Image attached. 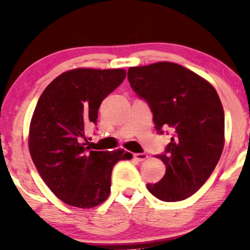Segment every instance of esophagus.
<instances>
[{"instance_id": "esophagus-1", "label": "esophagus", "mask_w": 250, "mask_h": 250, "mask_svg": "<svg viewBox=\"0 0 250 250\" xmlns=\"http://www.w3.org/2000/svg\"><path fill=\"white\" fill-rule=\"evenodd\" d=\"M133 157H134V160H137L138 162H143V161L147 160V155H146V153H134Z\"/></svg>"}]
</instances>
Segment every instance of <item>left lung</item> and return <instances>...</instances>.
<instances>
[{"label":"left lung","instance_id":"obj_1","mask_svg":"<svg viewBox=\"0 0 250 250\" xmlns=\"http://www.w3.org/2000/svg\"><path fill=\"white\" fill-rule=\"evenodd\" d=\"M128 80L148 103L156 129L174 134L165 155L158 183L147 190L158 200L178 202L192 196L208 180L225 144V117L215 88L191 70L170 62L129 67Z\"/></svg>","mask_w":250,"mask_h":250}]
</instances>
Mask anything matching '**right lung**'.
I'll return each instance as SVG.
<instances>
[{"label":"right lung","instance_id":"right-lung-1","mask_svg":"<svg viewBox=\"0 0 250 250\" xmlns=\"http://www.w3.org/2000/svg\"><path fill=\"white\" fill-rule=\"evenodd\" d=\"M125 78L123 69L77 67L54 78L37 102L30 155L50 191L69 206L84 209L105 202L113 166L132 158L123 148L92 151L82 143L84 128L97 123L102 102Z\"/></svg>","mask_w":250,"mask_h":250}]
</instances>
